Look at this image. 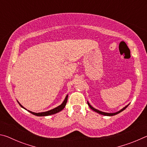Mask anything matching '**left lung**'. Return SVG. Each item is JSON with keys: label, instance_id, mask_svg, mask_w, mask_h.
<instances>
[{"label": "left lung", "instance_id": "left-lung-1", "mask_svg": "<svg viewBox=\"0 0 147 147\" xmlns=\"http://www.w3.org/2000/svg\"><path fill=\"white\" fill-rule=\"evenodd\" d=\"M88 106H89V108H90L91 109H93V110L95 111V112L98 113H99V114H101V115H106V116H113V115H117V114L121 113V111H123V110H124V109H125L126 108H127V107H128V105H129V104H128L127 106H126L125 107H124V108H123V109H121V110H119V111H117V112H115V113H106V112H103V111H99V110H98V109L94 108L93 107H92V106L90 105V104L89 103L88 101Z\"/></svg>", "mask_w": 147, "mask_h": 147}]
</instances>
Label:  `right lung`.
I'll list each match as a JSON object with an SVG mask.
<instances>
[{"label": "right lung", "mask_w": 147, "mask_h": 147, "mask_svg": "<svg viewBox=\"0 0 147 147\" xmlns=\"http://www.w3.org/2000/svg\"><path fill=\"white\" fill-rule=\"evenodd\" d=\"M67 98H68V94L66 96L65 98V100H63V102H62V104H61V105L58 106V107H56V108H54V109H51V110L45 111V112L35 113V112H32V111H29V110H28V111H29V112H30L32 114H33V115H37V116H39V117H41V116H48V115H53V114H55V113H57L59 112V111H61L62 109H63L65 108V106L66 104H67ZM17 102H18V101H17ZM18 103H19V105L22 107V108H23L24 109H26V108H24V107H23V106H22L21 104L19 102H18ZM26 110H27V109H26Z\"/></svg>", "instance_id": "obj_1"}]
</instances>
